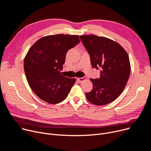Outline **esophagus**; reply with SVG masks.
I'll list each match as a JSON object with an SVG mask.
<instances>
[{
    "mask_svg": "<svg viewBox=\"0 0 151 151\" xmlns=\"http://www.w3.org/2000/svg\"><path fill=\"white\" fill-rule=\"evenodd\" d=\"M86 79H87V78H86V77H83V78H77L78 81H79L80 82H83V81L86 80Z\"/></svg>",
    "mask_w": 151,
    "mask_h": 151,
    "instance_id": "esophagus-1",
    "label": "esophagus"
}]
</instances>
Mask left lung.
<instances>
[{
  "label": "left lung",
  "instance_id": "left-lung-1",
  "mask_svg": "<svg viewBox=\"0 0 151 151\" xmlns=\"http://www.w3.org/2000/svg\"><path fill=\"white\" fill-rule=\"evenodd\" d=\"M90 56L93 68H100L99 79H90L93 90L85 96L91 103L101 106L116 99L127 85L131 72L127 52L118 43L94 35L80 36Z\"/></svg>",
  "mask_w": 151,
  "mask_h": 151
}]
</instances>
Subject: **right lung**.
<instances>
[{
    "instance_id": "add662e5",
    "label": "right lung",
    "mask_w": 151,
    "mask_h": 151,
    "mask_svg": "<svg viewBox=\"0 0 151 151\" xmlns=\"http://www.w3.org/2000/svg\"><path fill=\"white\" fill-rule=\"evenodd\" d=\"M80 42L78 35L43 37L29 49L24 60L28 83L40 99L57 104L65 99L76 81L61 74L69 50Z\"/></svg>"
}]
</instances>
